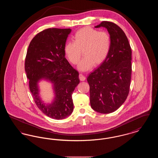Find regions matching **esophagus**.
I'll list each match as a JSON object with an SVG mask.
<instances>
[{"label":"esophagus","mask_w":158,"mask_h":158,"mask_svg":"<svg viewBox=\"0 0 158 158\" xmlns=\"http://www.w3.org/2000/svg\"><path fill=\"white\" fill-rule=\"evenodd\" d=\"M79 79L80 81H84L85 80V76L82 75V73H80L79 76Z\"/></svg>","instance_id":"1"}]
</instances>
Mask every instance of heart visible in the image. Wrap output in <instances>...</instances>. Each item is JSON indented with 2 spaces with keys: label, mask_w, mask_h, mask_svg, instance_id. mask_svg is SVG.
<instances>
[{
  "label": "heart",
  "mask_w": 158,
  "mask_h": 158,
  "mask_svg": "<svg viewBox=\"0 0 158 158\" xmlns=\"http://www.w3.org/2000/svg\"><path fill=\"white\" fill-rule=\"evenodd\" d=\"M73 42H67L64 52L68 60L73 64L78 63L84 56L78 68L88 70L93 65L101 64L106 59L111 48V38L106 31H99L91 27H84L77 31L73 37Z\"/></svg>",
  "instance_id": "b5f03b06"
}]
</instances>
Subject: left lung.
<instances>
[{
    "instance_id": "obj_1",
    "label": "left lung",
    "mask_w": 158,
    "mask_h": 158,
    "mask_svg": "<svg viewBox=\"0 0 158 158\" xmlns=\"http://www.w3.org/2000/svg\"><path fill=\"white\" fill-rule=\"evenodd\" d=\"M111 38L110 53L104 62L87 78L92 108L102 114L116 111L127 98L131 76V49L127 37L114 23L102 21Z\"/></svg>"
}]
</instances>
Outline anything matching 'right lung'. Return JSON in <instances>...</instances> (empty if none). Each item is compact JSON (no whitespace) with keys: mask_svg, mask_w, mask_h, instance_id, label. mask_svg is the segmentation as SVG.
Wrapping results in <instances>:
<instances>
[{"mask_svg":"<svg viewBox=\"0 0 158 158\" xmlns=\"http://www.w3.org/2000/svg\"><path fill=\"white\" fill-rule=\"evenodd\" d=\"M71 29L48 28L31 40L25 61L29 86L38 108L47 116L62 120L73 110L72 94L79 83V72L65 58L64 46ZM42 78L53 83L55 97L45 104L39 96L38 81Z\"/></svg>","mask_w":158,"mask_h":158,"instance_id":"add662e5","label":"right lung"}]
</instances>
